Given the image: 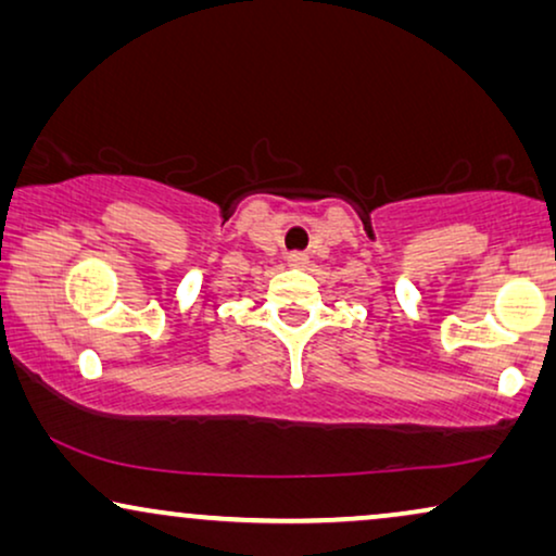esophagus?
Wrapping results in <instances>:
<instances>
[{
    "instance_id": "1",
    "label": "esophagus",
    "mask_w": 556,
    "mask_h": 556,
    "mask_svg": "<svg viewBox=\"0 0 556 556\" xmlns=\"http://www.w3.org/2000/svg\"><path fill=\"white\" fill-rule=\"evenodd\" d=\"M286 261H288V265H291V268H303V265L308 263V255L301 253V250H293V253L286 255Z\"/></svg>"
}]
</instances>
